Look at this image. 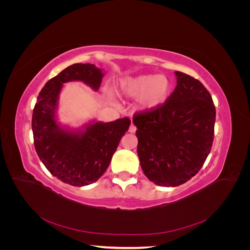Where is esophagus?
I'll list each match as a JSON object with an SVG mask.
<instances>
[{
    "label": "esophagus",
    "mask_w": 250,
    "mask_h": 250,
    "mask_svg": "<svg viewBox=\"0 0 250 250\" xmlns=\"http://www.w3.org/2000/svg\"><path fill=\"white\" fill-rule=\"evenodd\" d=\"M135 130H137V127H135L133 124H131L130 127H129V131H130L131 133H134Z\"/></svg>",
    "instance_id": "obj_1"
}]
</instances>
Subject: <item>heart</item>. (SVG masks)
Segmentation results:
<instances>
[{
	"instance_id": "heart-1",
	"label": "heart",
	"mask_w": 250,
	"mask_h": 250,
	"mask_svg": "<svg viewBox=\"0 0 250 250\" xmlns=\"http://www.w3.org/2000/svg\"><path fill=\"white\" fill-rule=\"evenodd\" d=\"M171 89L170 80L165 75L144 74L120 81V92L129 98H139V107L153 110L167 100Z\"/></svg>"
}]
</instances>
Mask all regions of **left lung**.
Segmentation results:
<instances>
[{"instance_id":"obj_1","label":"left lung","mask_w":250,"mask_h":250,"mask_svg":"<svg viewBox=\"0 0 250 250\" xmlns=\"http://www.w3.org/2000/svg\"><path fill=\"white\" fill-rule=\"evenodd\" d=\"M177 85L161 106L133 115L141 167L157 186L177 187L198 173L214 141L216 108L202 83L175 72Z\"/></svg>"}]
</instances>
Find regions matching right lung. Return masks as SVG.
Segmentation results:
<instances>
[{"label": "right lung", "mask_w": 250, "mask_h": 250, "mask_svg": "<svg viewBox=\"0 0 250 250\" xmlns=\"http://www.w3.org/2000/svg\"><path fill=\"white\" fill-rule=\"evenodd\" d=\"M103 75L94 64L67 66L44 84L33 109L32 131L37 155L53 176L74 187L90 185L103 175L130 125L126 117L108 123L88 124L84 131L63 130L56 123L55 110L63 83L83 81L97 90Z\"/></svg>", "instance_id": "add662e5"}]
</instances>
